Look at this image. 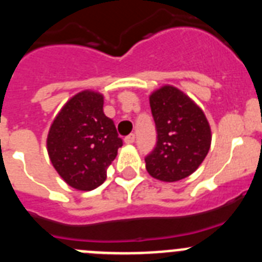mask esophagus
I'll list each match as a JSON object with an SVG mask.
<instances>
[{
  "label": "esophagus",
  "mask_w": 262,
  "mask_h": 262,
  "mask_svg": "<svg viewBox=\"0 0 262 262\" xmlns=\"http://www.w3.org/2000/svg\"><path fill=\"white\" fill-rule=\"evenodd\" d=\"M134 142H135V134H129V135H127L124 138V143L126 144H133Z\"/></svg>",
  "instance_id": "obj_1"
}]
</instances>
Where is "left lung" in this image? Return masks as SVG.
Instances as JSON below:
<instances>
[{
    "instance_id": "8db88e82",
    "label": "left lung",
    "mask_w": 262,
    "mask_h": 262,
    "mask_svg": "<svg viewBox=\"0 0 262 262\" xmlns=\"http://www.w3.org/2000/svg\"><path fill=\"white\" fill-rule=\"evenodd\" d=\"M156 147L145 156L147 172L164 182L180 181L202 164L211 144L206 115L181 90L165 85L149 97Z\"/></svg>"
}]
</instances>
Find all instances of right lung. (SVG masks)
<instances>
[{
  "label": "right lung",
  "mask_w": 262,
  "mask_h": 262,
  "mask_svg": "<svg viewBox=\"0 0 262 262\" xmlns=\"http://www.w3.org/2000/svg\"><path fill=\"white\" fill-rule=\"evenodd\" d=\"M123 145L113 119L103 113V96L84 90L72 97L51 124L47 151L60 177L77 190H93Z\"/></svg>",
  "instance_id": "1"
}]
</instances>
